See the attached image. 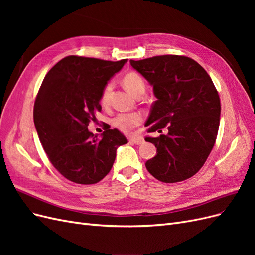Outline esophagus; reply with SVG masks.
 Returning a JSON list of instances; mask_svg holds the SVG:
<instances>
[{
  "label": "esophagus",
  "instance_id": "1",
  "mask_svg": "<svg viewBox=\"0 0 255 255\" xmlns=\"http://www.w3.org/2000/svg\"><path fill=\"white\" fill-rule=\"evenodd\" d=\"M128 141L132 142V143H135V144H141V143H143L142 138L141 137H138V136L130 137L129 139H128Z\"/></svg>",
  "mask_w": 255,
  "mask_h": 255
}]
</instances>
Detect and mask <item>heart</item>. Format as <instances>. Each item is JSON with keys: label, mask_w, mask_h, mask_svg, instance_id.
<instances>
[{"label": "heart", "mask_w": 255, "mask_h": 255, "mask_svg": "<svg viewBox=\"0 0 255 255\" xmlns=\"http://www.w3.org/2000/svg\"><path fill=\"white\" fill-rule=\"evenodd\" d=\"M122 83L125 87L134 95L135 97L139 94H143L145 89V84L141 76L136 72H128L122 79ZM113 85L107 84L104 87L102 95H101V104L107 107L111 103V96H112ZM142 121V115L140 113H121L118 114L113 119V125L121 129L122 132H129L135 127L140 125Z\"/></svg>", "instance_id": "1"}]
</instances>
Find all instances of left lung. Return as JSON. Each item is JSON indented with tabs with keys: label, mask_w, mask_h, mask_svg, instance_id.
Here are the masks:
<instances>
[{
	"label": "left lung",
	"mask_w": 255,
	"mask_h": 255,
	"mask_svg": "<svg viewBox=\"0 0 255 255\" xmlns=\"http://www.w3.org/2000/svg\"><path fill=\"white\" fill-rule=\"evenodd\" d=\"M153 86L145 127L158 137H145L156 155L145 163L160 182L176 183L195 175L213 149L220 122V99L211 76L186 56L160 55L129 60Z\"/></svg>",
	"instance_id": "left-lung-1"
}]
</instances>
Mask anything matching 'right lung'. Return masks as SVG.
Wrapping results in <instances>:
<instances>
[{"instance_id": "right-lung-1", "label": "right lung", "mask_w": 255, "mask_h": 255, "mask_svg": "<svg viewBox=\"0 0 255 255\" xmlns=\"http://www.w3.org/2000/svg\"><path fill=\"white\" fill-rule=\"evenodd\" d=\"M127 61L71 55L45 75L34 105V123L52 165L69 181L100 182L111 171L118 146L128 142L109 125L101 138L88 130L89 122L101 112L107 82Z\"/></svg>"}]
</instances>
